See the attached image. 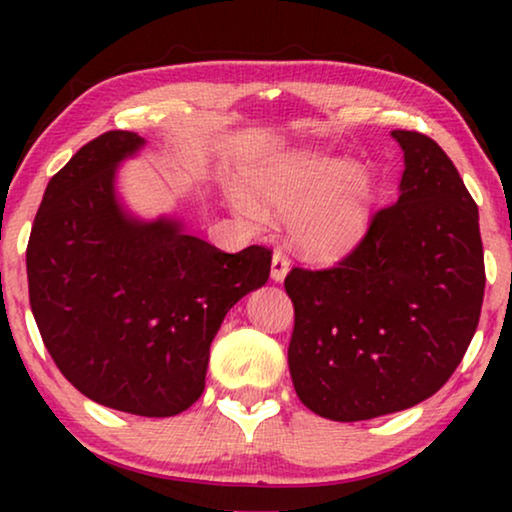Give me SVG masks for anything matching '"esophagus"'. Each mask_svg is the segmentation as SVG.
<instances>
[{"instance_id":"obj_1","label":"esophagus","mask_w":512,"mask_h":512,"mask_svg":"<svg viewBox=\"0 0 512 512\" xmlns=\"http://www.w3.org/2000/svg\"><path fill=\"white\" fill-rule=\"evenodd\" d=\"M289 258H286L282 251H275V256H272V268H270V277L272 282H284L286 272H289Z\"/></svg>"}]
</instances>
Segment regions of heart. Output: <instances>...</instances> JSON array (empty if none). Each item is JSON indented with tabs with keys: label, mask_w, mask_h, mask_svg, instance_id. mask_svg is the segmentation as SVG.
<instances>
[{
	"label": "heart",
	"mask_w": 512,
	"mask_h": 512,
	"mask_svg": "<svg viewBox=\"0 0 512 512\" xmlns=\"http://www.w3.org/2000/svg\"><path fill=\"white\" fill-rule=\"evenodd\" d=\"M247 193H233V207L249 223L265 214L293 216L291 237L305 254L333 258L366 233L375 205L373 177L345 156L321 151H282L251 165Z\"/></svg>",
	"instance_id": "1"
}]
</instances>
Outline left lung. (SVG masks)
Returning a JSON list of instances; mask_svg holds the SVG:
<instances>
[{"label": "left lung", "instance_id": "1", "mask_svg": "<svg viewBox=\"0 0 512 512\" xmlns=\"http://www.w3.org/2000/svg\"><path fill=\"white\" fill-rule=\"evenodd\" d=\"M398 200L335 268L284 279L296 324L293 387L333 422L398 412L436 394L464 359L485 296L478 205L431 137L394 130Z\"/></svg>", "mask_w": 512, "mask_h": 512}]
</instances>
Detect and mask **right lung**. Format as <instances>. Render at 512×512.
<instances>
[{"label":"right lung","instance_id":"1","mask_svg":"<svg viewBox=\"0 0 512 512\" xmlns=\"http://www.w3.org/2000/svg\"><path fill=\"white\" fill-rule=\"evenodd\" d=\"M144 146L137 132H104L48 181L27 282L41 340L83 396L172 417L200 398L209 345L230 307L268 282L272 254H226L177 216L132 214L116 172Z\"/></svg>","mask_w":512,"mask_h":512}]
</instances>
